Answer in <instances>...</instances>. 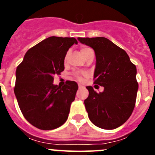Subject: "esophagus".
Listing matches in <instances>:
<instances>
[{"instance_id": "1", "label": "esophagus", "mask_w": 155, "mask_h": 155, "mask_svg": "<svg viewBox=\"0 0 155 155\" xmlns=\"http://www.w3.org/2000/svg\"><path fill=\"white\" fill-rule=\"evenodd\" d=\"M78 87H79V88H81V87H83V85H82V84H78Z\"/></svg>"}]
</instances>
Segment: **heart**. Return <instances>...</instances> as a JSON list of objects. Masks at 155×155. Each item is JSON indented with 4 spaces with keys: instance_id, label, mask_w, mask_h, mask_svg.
I'll list each match as a JSON object with an SVG mask.
<instances>
[{
    "instance_id": "obj_1",
    "label": "heart",
    "mask_w": 155,
    "mask_h": 155,
    "mask_svg": "<svg viewBox=\"0 0 155 155\" xmlns=\"http://www.w3.org/2000/svg\"><path fill=\"white\" fill-rule=\"evenodd\" d=\"M91 50H91V48H89V47H82L81 49V54L83 55V57H84V55H85L86 53H87V52L91 51ZM67 57H68V55H66L65 61L67 60ZM73 75L75 78L77 79V80L81 81L82 78H83V76L84 75V74L80 73V72H74V73L73 74Z\"/></svg>"
}]
</instances>
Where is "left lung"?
I'll return each instance as SVG.
<instances>
[{"label": "left lung", "mask_w": 155, "mask_h": 155, "mask_svg": "<svg viewBox=\"0 0 155 155\" xmlns=\"http://www.w3.org/2000/svg\"><path fill=\"white\" fill-rule=\"evenodd\" d=\"M78 39L94 50V83L104 87L99 93L91 86L86 87L89 94L84 102L88 117L99 128H117L128 120L135 106L138 90L136 66L125 50L105 37Z\"/></svg>", "instance_id": "8db88e82"}]
</instances>
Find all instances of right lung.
Listing matches in <instances>:
<instances>
[{
    "instance_id": "add662e5",
    "label": "right lung",
    "mask_w": 155,
    "mask_h": 155,
    "mask_svg": "<svg viewBox=\"0 0 155 155\" xmlns=\"http://www.w3.org/2000/svg\"><path fill=\"white\" fill-rule=\"evenodd\" d=\"M75 38L51 36L31 47L16 69L14 91L27 121L50 130L67 121L78 86L67 81L63 87L53 84L54 75L64 70V58Z\"/></svg>"
}]
</instances>
